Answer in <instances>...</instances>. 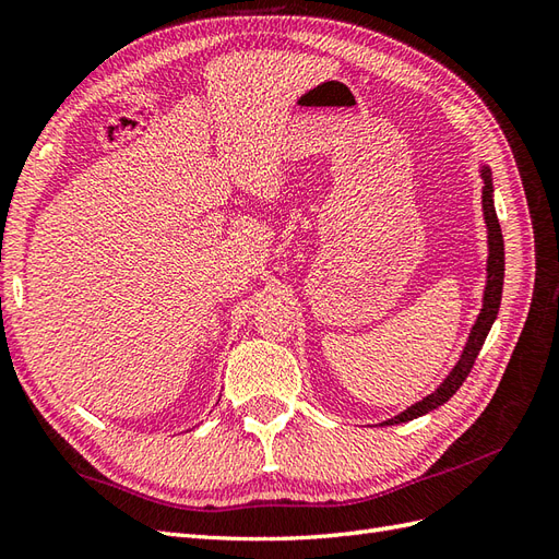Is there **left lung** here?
Wrapping results in <instances>:
<instances>
[{
	"label": "left lung",
	"mask_w": 559,
	"mask_h": 559,
	"mask_svg": "<svg viewBox=\"0 0 559 559\" xmlns=\"http://www.w3.org/2000/svg\"><path fill=\"white\" fill-rule=\"evenodd\" d=\"M481 179H484V189H481V210H484V224H486V242H489V260H486V285H484V299H481V311L472 325V331L467 335V342L463 347L461 359L455 361L451 368V373L441 380L439 388L427 394L420 402L411 404L406 411L396 413L394 418L384 420L380 425H399V423H408L416 420L425 413L435 411L443 406L449 399L461 390V384L469 376L472 366L477 361V354L484 345L486 335H489L491 325L498 317V307H500V295H503V276H506V246H503V231H500V224L496 217V207H493V179H491V169L481 165Z\"/></svg>",
	"instance_id": "8db88e82"
}]
</instances>
